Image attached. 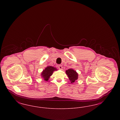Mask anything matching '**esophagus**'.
<instances>
[{
  "label": "esophagus",
  "mask_w": 120,
  "mask_h": 120,
  "mask_svg": "<svg viewBox=\"0 0 120 120\" xmlns=\"http://www.w3.org/2000/svg\"><path fill=\"white\" fill-rule=\"evenodd\" d=\"M58 68L59 69H60V70H62V69H63V67H62V66L61 65H58Z\"/></svg>",
  "instance_id": "esophagus-1"
}]
</instances>
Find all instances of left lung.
Here are the masks:
<instances>
[{
	"mask_svg": "<svg viewBox=\"0 0 120 120\" xmlns=\"http://www.w3.org/2000/svg\"><path fill=\"white\" fill-rule=\"evenodd\" d=\"M66 73L68 76L69 79L71 83H74L76 80H78V74L74 69H69L66 71Z\"/></svg>",
	"mask_w": 120,
	"mask_h": 120,
	"instance_id": "1",
	"label": "left lung"
}]
</instances>
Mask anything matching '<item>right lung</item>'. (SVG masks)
Masks as SVG:
<instances>
[{"instance_id": "right-lung-1", "label": "right lung", "mask_w": 120, "mask_h": 120, "mask_svg": "<svg viewBox=\"0 0 120 120\" xmlns=\"http://www.w3.org/2000/svg\"><path fill=\"white\" fill-rule=\"evenodd\" d=\"M57 69L56 68L52 67L51 66H47L42 71L41 76L43 79L48 81L50 78V76L52 75L53 71H57Z\"/></svg>"}]
</instances>
